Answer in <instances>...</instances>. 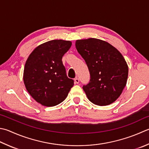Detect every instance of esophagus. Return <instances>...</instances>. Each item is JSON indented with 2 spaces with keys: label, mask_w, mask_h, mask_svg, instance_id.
Here are the masks:
<instances>
[{
  "label": "esophagus",
  "mask_w": 149,
  "mask_h": 149,
  "mask_svg": "<svg viewBox=\"0 0 149 149\" xmlns=\"http://www.w3.org/2000/svg\"><path fill=\"white\" fill-rule=\"evenodd\" d=\"M79 82H80L79 79H78V78H76L75 79H74V83L75 84H78V83H79Z\"/></svg>",
  "instance_id": "esophagus-1"
}]
</instances>
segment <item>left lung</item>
<instances>
[{
    "label": "left lung",
    "instance_id": "obj_1",
    "mask_svg": "<svg viewBox=\"0 0 149 149\" xmlns=\"http://www.w3.org/2000/svg\"><path fill=\"white\" fill-rule=\"evenodd\" d=\"M76 48L84 59L90 81L83 89L92 103L106 106L114 102L127 84L128 67L113 46L96 38L76 41Z\"/></svg>",
    "mask_w": 149,
    "mask_h": 149
}]
</instances>
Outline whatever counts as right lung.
I'll use <instances>...</instances> for the list:
<instances>
[{
    "instance_id": "1",
    "label": "right lung",
    "mask_w": 149,
    "mask_h": 149,
    "mask_svg": "<svg viewBox=\"0 0 149 149\" xmlns=\"http://www.w3.org/2000/svg\"><path fill=\"white\" fill-rule=\"evenodd\" d=\"M70 41L54 40L41 44L25 63L23 81L36 102L50 107L66 99L74 81L67 77L62 57L71 48Z\"/></svg>"
}]
</instances>
